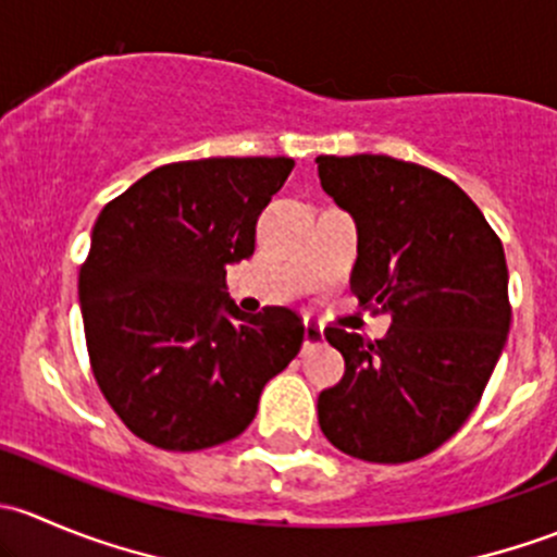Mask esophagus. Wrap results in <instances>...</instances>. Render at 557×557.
Here are the masks:
<instances>
[{
	"label": "esophagus",
	"instance_id": "esophagus-1",
	"mask_svg": "<svg viewBox=\"0 0 557 557\" xmlns=\"http://www.w3.org/2000/svg\"><path fill=\"white\" fill-rule=\"evenodd\" d=\"M323 329H320L318 323H310V320H307L305 323V350H312V347H318V345H323Z\"/></svg>",
	"mask_w": 557,
	"mask_h": 557
}]
</instances>
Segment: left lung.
<instances>
[{
	"label": "left lung",
	"instance_id": "8db88e82",
	"mask_svg": "<svg viewBox=\"0 0 557 557\" xmlns=\"http://www.w3.org/2000/svg\"><path fill=\"white\" fill-rule=\"evenodd\" d=\"M318 177L356 221L352 290L391 314L383 339L325 329L345 377L318 396L336 450L407 463L445 445L507 345L509 272L480 207L440 172L391 156H318Z\"/></svg>",
	"mask_w": 557,
	"mask_h": 557
}]
</instances>
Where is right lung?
<instances>
[{"label":"right lung","instance_id":"add662e5","mask_svg":"<svg viewBox=\"0 0 557 557\" xmlns=\"http://www.w3.org/2000/svg\"><path fill=\"white\" fill-rule=\"evenodd\" d=\"M290 170L285 156L180 161L99 212L77 296L94 377L139 440L177 453L234 440L299 352V314H247L226 290Z\"/></svg>","mask_w":557,"mask_h":557}]
</instances>
